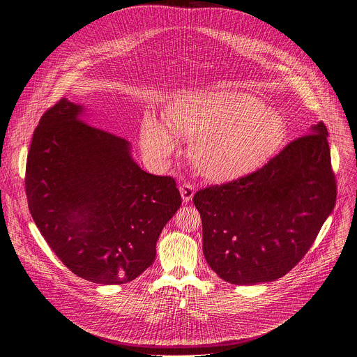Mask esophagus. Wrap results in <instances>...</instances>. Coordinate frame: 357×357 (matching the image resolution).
Returning <instances> with one entry per match:
<instances>
[{
	"instance_id": "34e87169",
	"label": "esophagus",
	"mask_w": 357,
	"mask_h": 357,
	"mask_svg": "<svg viewBox=\"0 0 357 357\" xmlns=\"http://www.w3.org/2000/svg\"><path fill=\"white\" fill-rule=\"evenodd\" d=\"M179 192H181L183 202H189V200H192V197L195 195V188L190 183H183L179 186Z\"/></svg>"
}]
</instances>
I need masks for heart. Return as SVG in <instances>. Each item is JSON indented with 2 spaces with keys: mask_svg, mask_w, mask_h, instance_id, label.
Masks as SVG:
<instances>
[{
  "mask_svg": "<svg viewBox=\"0 0 357 357\" xmlns=\"http://www.w3.org/2000/svg\"><path fill=\"white\" fill-rule=\"evenodd\" d=\"M165 121L167 126L154 113L144 116V149L160 161L168 160L176 149L171 130L190 139L193 167L216 182L234 181L263 167L287 132L278 113L256 97L231 90L179 96L168 106Z\"/></svg>",
  "mask_w": 357,
  "mask_h": 357,
  "instance_id": "heart-1",
  "label": "heart"
}]
</instances>
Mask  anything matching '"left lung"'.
Wrapping results in <instances>:
<instances>
[{"label": "left lung", "instance_id": "left-lung-1", "mask_svg": "<svg viewBox=\"0 0 357 357\" xmlns=\"http://www.w3.org/2000/svg\"><path fill=\"white\" fill-rule=\"evenodd\" d=\"M335 202L328 130L321 121L263 168L195 193L203 254L230 284L275 281L308 252Z\"/></svg>", "mask_w": 357, "mask_h": 357}]
</instances>
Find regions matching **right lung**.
I'll return each instance as SVG.
<instances>
[{"label": "right lung", "mask_w": 357, "mask_h": 357, "mask_svg": "<svg viewBox=\"0 0 357 357\" xmlns=\"http://www.w3.org/2000/svg\"><path fill=\"white\" fill-rule=\"evenodd\" d=\"M83 110L61 98L40 117L26 158L28 208L73 274L126 284L154 263L182 199L174 178L142 171L130 142L80 120Z\"/></svg>", "instance_id": "obj_1"}]
</instances>
